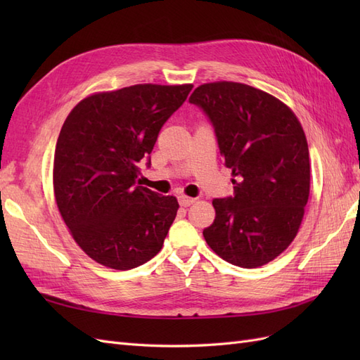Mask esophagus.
<instances>
[{
  "label": "esophagus",
  "instance_id": "1",
  "mask_svg": "<svg viewBox=\"0 0 360 360\" xmlns=\"http://www.w3.org/2000/svg\"><path fill=\"white\" fill-rule=\"evenodd\" d=\"M179 202H180V205H183V207H189V205H192V204L195 202V198L186 197V195H180V197H179Z\"/></svg>",
  "mask_w": 360,
  "mask_h": 360
}]
</instances>
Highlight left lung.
<instances>
[{
    "label": "left lung",
    "mask_w": 360,
    "mask_h": 360,
    "mask_svg": "<svg viewBox=\"0 0 360 360\" xmlns=\"http://www.w3.org/2000/svg\"><path fill=\"white\" fill-rule=\"evenodd\" d=\"M189 102L209 115L236 177L233 197L213 200L216 216L202 231L205 242L234 266H264L297 236L309 198L303 127L284 102L240 82L202 84Z\"/></svg>",
    "instance_id": "obj_1"
}]
</instances>
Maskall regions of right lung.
Masks as SVG:
<instances>
[{
  "mask_svg": "<svg viewBox=\"0 0 360 360\" xmlns=\"http://www.w3.org/2000/svg\"><path fill=\"white\" fill-rule=\"evenodd\" d=\"M192 86L136 84L94 93L64 122L53 156V193L73 240L96 263L129 270L162 249L179 202L139 186V163Z\"/></svg>",
  "mask_w": 360,
  "mask_h": 360,
  "instance_id": "obj_1",
  "label": "right lung"
}]
</instances>
